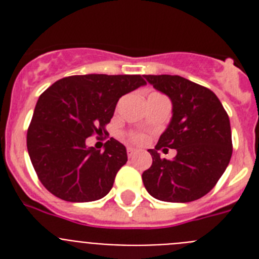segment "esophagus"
Listing matches in <instances>:
<instances>
[{"mask_svg":"<svg viewBox=\"0 0 259 259\" xmlns=\"http://www.w3.org/2000/svg\"><path fill=\"white\" fill-rule=\"evenodd\" d=\"M136 153H137V149H135V148H131V146H128V148H127V155H128V157L132 158L135 154H136Z\"/></svg>","mask_w":259,"mask_h":259,"instance_id":"1","label":"esophagus"}]
</instances>
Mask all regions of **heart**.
Returning <instances> with one entry per match:
<instances>
[{
	"instance_id": "obj_1",
	"label": "heart",
	"mask_w": 259,
	"mask_h": 259,
	"mask_svg": "<svg viewBox=\"0 0 259 259\" xmlns=\"http://www.w3.org/2000/svg\"><path fill=\"white\" fill-rule=\"evenodd\" d=\"M128 137H130V140L134 144H144L146 140V136L141 134V132H131V134L128 135Z\"/></svg>"
}]
</instances>
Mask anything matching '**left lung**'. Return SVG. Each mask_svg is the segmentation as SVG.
Returning <instances> with one entry per match:
<instances>
[{"instance_id": "8db88e82", "label": "left lung", "mask_w": 259, "mask_h": 259, "mask_svg": "<svg viewBox=\"0 0 259 259\" xmlns=\"http://www.w3.org/2000/svg\"><path fill=\"white\" fill-rule=\"evenodd\" d=\"M172 102V119L155 149L152 166L143 172L146 191L166 202H191L209 193L232 155L230 118L219 98L206 87L179 75H145ZM176 149L174 160L157 150Z\"/></svg>"}]
</instances>
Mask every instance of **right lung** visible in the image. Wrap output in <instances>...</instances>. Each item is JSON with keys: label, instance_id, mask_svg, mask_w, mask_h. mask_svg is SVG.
<instances>
[{"label": "right lung", "instance_id": "right-lung-1", "mask_svg": "<svg viewBox=\"0 0 259 259\" xmlns=\"http://www.w3.org/2000/svg\"><path fill=\"white\" fill-rule=\"evenodd\" d=\"M146 81L140 75H74L41 93L27 131V149L38 180L68 202L105 197L127 162L115 139L100 152L87 148V137L106 132L119 98Z\"/></svg>", "mask_w": 259, "mask_h": 259}]
</instances>
